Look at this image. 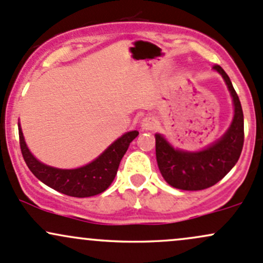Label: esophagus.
Here are the masks:
<instances>
[{"label": "esophagus", "instance_id": "1", "mask_svg": "<svg viewBox=\"0 0 263 263\" xmlns=\"http://www.w3.org/2000/svg\"><path fill=\"white\" fill-rule=\"evenodd\" d=\"M158 121L154 117H145L140 123V126H142L143 130H153L157 126Z\"/></svg>", "mask_w": 263, "mask_h": 263}]
</instances>
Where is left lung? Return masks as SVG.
<instances>
[{
  "label": "left lung",
  "mask_w": 263,
  "mask_h": 263,
  "mask_svg": "<svg viewBox=\"0 0 263 263\" xmlns=\"http://www.w3.org/2000/svg\"><path fill=\"white\" fill-rule=\"evenodd\" d=\"M213 69L224 79L234 105L233 120L228 130L216 143L200 152L174 149L160 134H155V155L163 178L172 187L200 191L218 183L238 160L243 148V111L230 78L219 65Z\"/></svg>",
  "instance_id": "left-lung-1"
}]
</instances>
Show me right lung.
I'll return each mask as SVG.
<instances>
[{
	"mask_svg": "<svg viewBox=\"0 0 263 263\" xmlns=\"http://www.w3.org/2000/svg\"><path fill=\"white\" fill-rule=\"evenodd\" d=\"M138 134L139 132L137 130L125 133L89 164L76 169H59L39 162L31 154L18 124L22 157L33 176L50 188L78 198L97 196L109 188L117 176L121 158L128 151L129 144L138 137Z\"/></svg>",
	"mask_w": 263,
	"mask_h": 263,
	"instance_id": "1",
	"label": "right lung"
}]
</instances>
